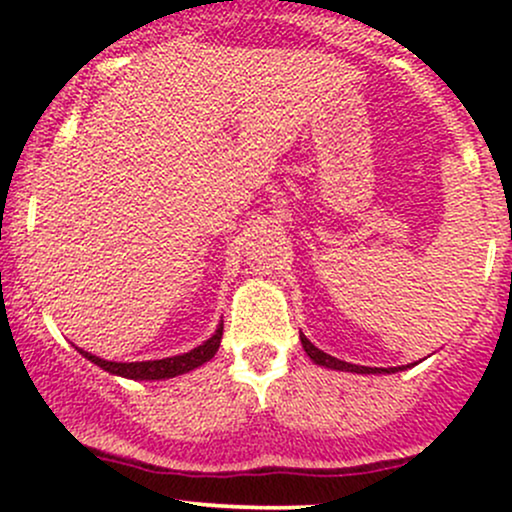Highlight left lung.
<instances>
[{
	"instance_id": "left-lung-1",
	"label": "left lung",
	"mask_w": 512,
	"mask_h": 512,
	"mask_svg": "<svg viewBox=\"0 0 512 512\" xmlns=\"http://www.w3.org/2000/svg\"><path fill=\"white\" fill-rule=\"evenodd\" d=\"M301 344L305 349V354L310 356V361L317 363V366L322 368H332V370H344V373H361V375H378V373H397V370H404V368H368V366H354V363H346V361H339V358H334L330 354H325V351L317 349L315 344H310V339L301 334Z\"/></svg>"
}]
</instances>
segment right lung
Masks as SVG:
<instances>
[{"instance_id":"1","label":"right lung","mask_w":512,"mask_h":512,"mask_svg":"<svg viewBox=\"0 0 512 512\" xmlns=\"http://www.w3.org/2000/svg\"><path fill=\"white\" fill-rule=\"evenodd\" d=\"M221 334H223V325L216 327V332L211 334L207 342L195 346V349L187 351V354L170 356V358H158V361L117 363V361H105V358H101V356L88 354V351L79 349V346H76V351H79V354L84 358H88L91 363H96L98 368L108 370V373H113V375H120V378L168 380V378H175V375L190 373V370H195L199 366H204L207 361H211V358H214V354L219 351V346H221Z\"/></svg>"}]
</instances>
